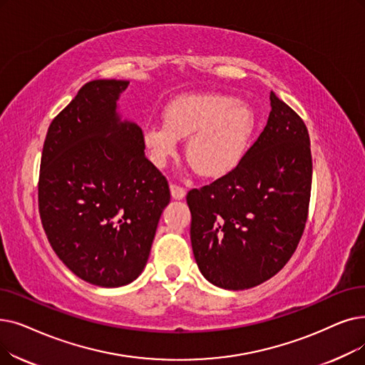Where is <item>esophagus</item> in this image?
Here are the masks:
<instances>
[{
	"instance_id": "34e87169",
	"label": "esophagus",
	"mask_w": 365,
	"mask_h": 365,
	"mask_svg": "<svg viewBox=\"0 0 365 365\" xmlns=\"http://www.w3.org/2000/svg\"><path fill=\"white\" fill-rule=\"evenodd\" d=\"M170 191H171V195H173L174 200H182V198H185V195H186L185 187L180 186V185H178V183H171V185H170Z\"/></svg>"
}]
</instances>
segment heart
Segmentation results:
<instances>
[{"label": "heart", "instance_id": "b5f03b06", "mask_svg": "<svg viewBox=\"0 0 365 365\" xmlns=\"http://www.w3.org/2000/svg\"><path fill=\"white\" fill-rule=\"evenodd\" d=\"M255 130V113L242 100L222 93H189L171 101L164 125L145 128L150 161L164 167L178 152V138H186V158L201 176L215 178L242 160Z\"/></svg>", "mask_w": 365, "mask_h": 365}]
</instances>
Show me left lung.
<instances>
[{
    "label": "left lung",
    "mask_w": 365,
    "mask_h": 365,
    "mask_svg": "<svg viewBox=\"0 0 365 365\" xmlns=\"http://www.w3.org/2000/svg\"><path fill=\"white\" fill-rule=\"evenodd\" d=\"M264 131L231 171L186 195L202 276L242 291L273 277L299 243L309 215L312 153L306 125L270 92Z\"/></svg>",
    "instance_id": "1"
}]
</instances>
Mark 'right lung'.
I'll return each mask as SVG.
<instances>
[{
    "label": "right lung",
    "mask_w": 365,
    "mask_h": 365,
    "mask_svg": "<svg viewBox=\"0 0 365 365\" xmlns=\"http://www.w3.org/2000/svg\"><path fill=\"white\" fill-rule=\"evenodd\" d=\"M128 83L83 85L52 120L40 164L47 240L77 277L103 288L123 287L143 272L170 202L167 179L145 155L143 131L116 113Z\"/></svg>",
    "instance_id": "add662e5"
}]
</instances>
